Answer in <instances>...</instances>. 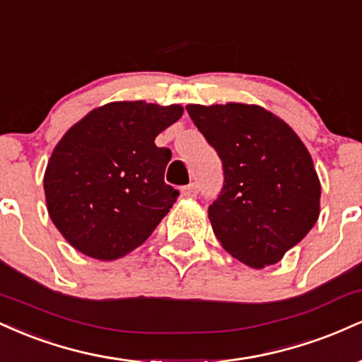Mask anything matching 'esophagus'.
Returning a JSON list of instances; mask_svg holds the SVG:
<instances>
[{
    "label": "esophagus",
    "mask_w": 362,
    "mask_h": 362,
    "mask_svg": "<svg viewBox=\"0 0 362 362\" xmlns=\"http://www.w3.org/2000/svg\"><path fill=\"white\" fill-rule=\"evenodd\" d=\"M182 195H184V197H195V195H197V185L195 184H189V185H185V187H182Z\"/></svg>",
    "instance_id": "1"
}]
</instances>
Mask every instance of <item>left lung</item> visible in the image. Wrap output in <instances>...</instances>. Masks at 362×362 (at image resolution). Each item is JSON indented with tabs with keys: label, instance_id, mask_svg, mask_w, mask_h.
Returning <instances> with one entry per match:
<instances>
[{
	"label": "left lung",
	"instance_id": "left-lung-1",
	"mask_svg": "<svg viewBox=\"0 0 362 362\" xmlns=\"http://www.w3.org/2000/svg\"><path fill=\"white\" fill-rule=\"evenodd\" d=\"M185 109L223 161V190L207 211L216 238L248 267L277 264L320 214L322 185L308 149L260 105Z\"/></svg>",
	"mask_w": 362,
	"mask_h": 362
}]
</instances>
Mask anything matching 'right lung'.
<instances>
[{
	"label": "right lung",
	"mask_w": 362,
	"mask_h": 362,
	"mask_svg": "<svg viewBox=\"0 0 362 362\" xmlns=\"http://www.w3.org/2000/svg\"><path fill=\"white\" fill-rule=\"evenodd\" d=\"M182 114L180 105L110 102L68 129L49 158L44 192L73 248L115 260L146 242L178 197L165 184L172 151L155 139Z\"/></svg>",
	"instance_id": "1"
}]
</instances>
